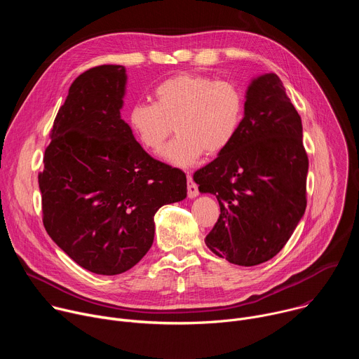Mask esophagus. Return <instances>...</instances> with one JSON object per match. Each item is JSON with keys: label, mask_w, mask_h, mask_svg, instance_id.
Listing matches in <instances>:
<instances>
[{"label": "esophagus", "mask_w": 359, "mask_h": 359, "mask_svg": "<svg viewBox=\"0 0 359 359\" xmlns=\"http://www.w3.org/2000/svg\"><path fill=\"white\" fill-rule=\"evenodd\" d=\"M187 194L190 198L198 196V189H197V184L193 182L191 176H187Z\"/></svg>", "instance_id": "1"}]
</instances>
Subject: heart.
<instances>
[{
	"mask_svg": "<svg viewBox=\"0 0 359 359\" xmlns=\"http://www.w3.org/2000/svg\"><path fill=\"white\" fill-rule=\"evenodd\" d=\"M153 96L155 104L129 109V128L143 149L159 153L175 126L177 136L163 159L179 168L191 166L203 153L215 156L226 150L244 116V95L231 81L179 74L161 82Z\"/></svg>",
	"mask_w": 359,
	"mask_h": 359,
	"instance_id": "obj_1",
	"label": "heart"
}]
</instances>
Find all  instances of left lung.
<instances>
[{
	"mask_svg": "<svg viewBox=\"0 0 359 359\" xmlns=\"http://www.w3.org/2000/svg\"><path fill=\"white\" fill-rule=\"evenodd\" d=\"M245 97L234 140L193 179L220 204L204 243L229 263L251 267L278 254L301 220L309 156L301 118L276 74L254 79Z\"/></svg>",
	"mask_w": 359,
	"mask_h": 359,
	"instance_id": "8db88e82",
	"label": "left lung"
}]
</instances>
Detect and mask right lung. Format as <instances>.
<instances>
[{
    "label": "right lung",
    "instance_id": "1",
    "mask_svg": "<svg viewBox=\"0 0 359 359\" xmlns=\"http://www.w3.org/2000/svg\"><path fill=\"white\" fill-rule=\"evenodd\" d=\"M122 65H99L69 86L38 175L42 223L60 248L95 274L142 260L155 213L187 194L186 175L153 159L121 119Z\"/></svg>",
    "mask_w": 359,
    "mask_h": 359
}]
</instances>
